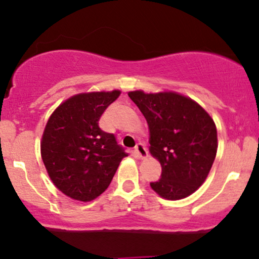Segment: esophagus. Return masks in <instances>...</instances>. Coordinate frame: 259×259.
<instances>
[{
    "label": "esophagus",
    "instance_id": "esophagus-1",
    "mask_svg": "<svg viewBox=\"0 0 259 259\" xmlns=\"http://www.w3.org/2000/svg\"><path fill=\"white\" fill-rule=\"evenodd\" d=\"M135 153H136V156H138L140 159L147 158V156H148L147 148L145 147L144 144H138V145H136V147H135Z\"/></svg>",
    "mask_w": 259,
    "mask_h": 259
}]
</instances>
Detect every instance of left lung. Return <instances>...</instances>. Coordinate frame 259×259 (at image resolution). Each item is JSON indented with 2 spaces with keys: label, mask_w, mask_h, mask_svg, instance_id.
Masks as SVG:
<instances>
[{
  "label": "left lung",
  "mask_w": 259,
  "mask_h": 259,
  "mask_svg": "<svg viewBox=\"0 0 259 259\" xmlns=\"http://www.w3.org/2000/svg\"><path fill=\"white\" fill-rule=\"evenodd\" d=\"M146 118L150 153L160 163L162 178L151 187L162 198L181 200L207 179L218 150L213 118L203 107L175 91L127 92Z\"/></svg>",
  "instance_id": "left-lung-1"
}]
</instances>
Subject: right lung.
I'll list each match as a JSON object with an SVG mask.
<instances>
[{"instance_id":"right-lung-1","label":"right lung","mask_w":259,"mask_h":259,"mask_svg":"<svg viewBox=\"0 0 259 259\" xmlns=\"http://www.w3.org/2000/svg\"><path fill=\"white\" fill-rule=\"evenodd\" d=\"M120 90L81 92L53 111L41 138V158L50 179L75 201L89 202L106 191L127 154L99 120Z\"/></svg>"}]
</instances>
